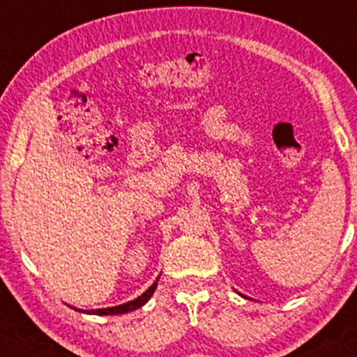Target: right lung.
I'll use <instances>...</instances> for the list:
<instances>
[{
  "instance_id": "1",
  "label": "right lung",
  "mask_w": 357,
  "mask_h": 357,
  "mask_svg": "<svg viewBox=\"0 0 357 357\" xmlns=\"http://www.w3.org/2000/svg\"><path fill=\"white\" fill-rule=\"evenodd\" d=\"M155 287H158V283L152 284V287L149 288L146 293H142L139 298L128 301V303L119 305V307H112V308H98V310H88V313H95V315H119V313H127V312L137 310V308H140L142 305L147 303V300L151 298L152 293L155 291Z\"/></svg>"
}]
</instances>
